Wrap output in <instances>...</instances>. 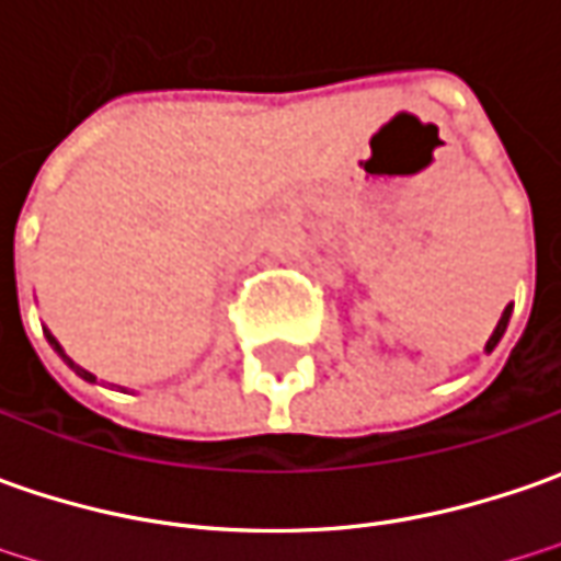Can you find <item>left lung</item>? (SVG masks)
<instances>
[{
	"label": "left lung",
	"mask_w": 561,
	"mask_h": 561,
	"mask_svg": "<svg viewBox=\"0 0 561 561\" xmlns=\"http://www.w3.org/2000/svg\"><path fill=\"white\" fill-rule=\"evenodd\" d=\"M510 317H512V304L503 310V317H500V322H496V329H493V335L488 339V344H484V351L491 354L493 347L500 344V339H503V332H506V325H510Z\"/></svg>",
	"instance_id": "obj_1"
}]
</instances>
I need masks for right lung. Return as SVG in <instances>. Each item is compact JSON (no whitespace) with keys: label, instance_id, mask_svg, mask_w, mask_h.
<instances>
[{"label":"right lung","instance_id":"obj_1","mask_svg":"<svg viewBox=\"0 0 561 561\" xmlns=\"http://www.w3.org/2000/svg\"><path fill=\"white\" fill-rule=\"evenodd\" d=\"M43 332H46V341H49L51 347H55V354H58V357L65 359V363H68L70 369H73V373H77V376L83 378V381H95V376H92V373H89V369H83V366H77V363H73V359L68 357V354H65V347H61V344H58V339H55V335H51L49 329H46V325H43Z\"/></svg>","mask_w":561,"mask_h":561}]
</instances>
